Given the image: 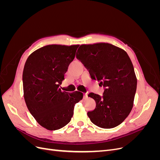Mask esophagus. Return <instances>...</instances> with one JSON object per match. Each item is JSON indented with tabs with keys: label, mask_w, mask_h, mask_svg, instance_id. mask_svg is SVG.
Returning a JSON list of instances; mask_svg holds the SVG:
<instances>
[{
	"label": "esophagus",
	"mask_w": 160,
	"mask_h": 160,
	"mask_svg": "<svg viewBox=\"0 0 160 160\" xmlns=\"http://www.w3.org/2000/svg\"><path fill=\"white\" fill-rule=\"evenodd\" d=\"M87 98H88V93H84V94H83V98H84V99H86Z\"/></svg>",
	"instance_id": "esophagus-1"
}]
</instances>
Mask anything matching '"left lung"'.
<instances>
[{"instance_id":"obj_1","label":"left lung","mask_w":160,"mask_h":160,"mask_svg":"<svg viewBox=\"0 0 160 160\" xmlns=\"http://www.w3.org/2000/svg\"><path fill=\"white\" fill-rule=\"evenodd\" d=\"M77 59L89 69L91 77L105 89L103 96L90 93L95 109L88 113L91 122L110 129L122 123L130 113L137 89L133 65L127 52L109 43L82 45Z\"/></svg>"}]
</instances>
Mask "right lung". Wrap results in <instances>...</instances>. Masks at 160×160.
Returning <instances> with one entry per match:
<instances>
[{"label": "right lung", "instance_id": "right-lung-1", "mask_svg": "<svg viewBox=\"0 0 160 160\" xmlns=\"http://www.w3.org/2000/svg\"><path fill=\"white\" fill-rule=\"evenodd\" d=\"M79 45H47L32 52L22 72L24 98L42 127L57 130L69 123L75 105L83 94L62 91L59 86Z\"/></svg>", "mask_w": 160, "mask_h": 160}]
</instances>
